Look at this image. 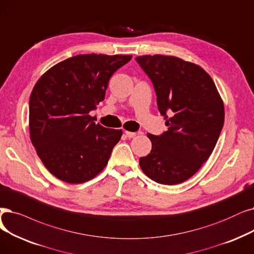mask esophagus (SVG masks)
<instances>
[{
  "mask_svg": "<svg viewBox=\"0 0 254 254\" xmlns=\"http://www.w3.org/2000/svg\"><path fill=\"white\" fill-rule=\"evenodd\" d=\"M125 134L127 138H134L137 135L136 133H133V131H128V130H125Z\"/></svg>",
  "mask_w": 254,
  "mask_h": 254,
  "instance_id": "34e87169",
  "label": "esophagus"
}]
</instances>
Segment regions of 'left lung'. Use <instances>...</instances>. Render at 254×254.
Segmentation results:
<instances>
[{"instance_id": "left-lung-1", "label": "left lung", "mask_w": 254, "mask_h": 254, "mask_svg": "<svg viewBox=\"0 0 254 254\" xmlns=\"http://www.w3.org/2000/svg\"><path fill=\"white\" fill-rule=\"evenodd\" d=\"M136 60L153 84L158 109L168 127L161 136L147 134L152 147L140 158V167L159 184H181L212 154L224 124L223 101L199 65L163 55Z\"/></svg>"}]
</instances>
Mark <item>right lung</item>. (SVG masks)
I'll return each instance as SVG.
<instances>
[{"label":"right lung","instance_id":"obj_1","mask_svg":"<svg viewBox=\"0 0 254 254\" xmlns=\"http://www.w3.org/2000/svg\"><path fill=\"white\" fill-rule=\"evenodd\" d=\"M131 55H78L54 65L33 88L30 138L46 168L68 184L90 181L108 164L121 129L89 114L105 98L112 74Z\"/></svg>","mask_w":254,"mask_h":254}]
</instances>
